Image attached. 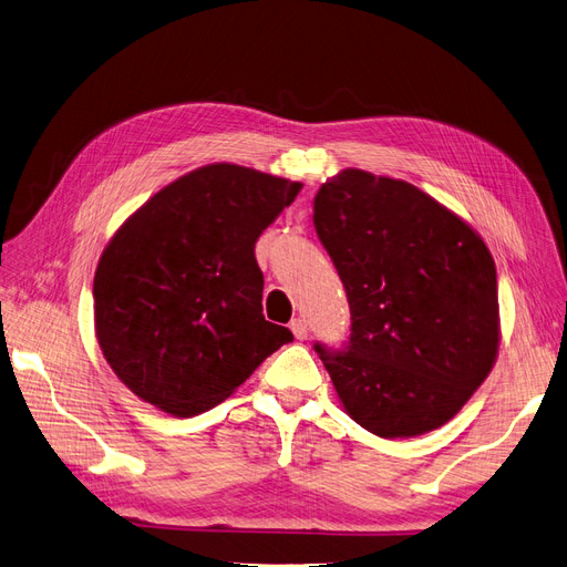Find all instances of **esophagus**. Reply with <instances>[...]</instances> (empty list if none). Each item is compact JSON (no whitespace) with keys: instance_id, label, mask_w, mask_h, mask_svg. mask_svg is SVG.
Returning a JSON list of instances; mask_svg holds the SVG:
<instances>
[{"instance_id":"34e87169","label":"esophagus","mask_w":567,"mask_h":567,"mask_svg":"<svg viewBox=\"0 0 567 567\" xmlns=\"http://www.w3.org/2000/svg\"><path fill=\"white\" fill-rule=\"evenodd\" d=\"M289 329H291V333H293V338H297V340H306L308 338V324H306V319H301V317L291 319Z\"/></svg>"}]
</instances>
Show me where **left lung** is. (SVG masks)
Listing matches in <instances>:
<instances>
[{
	"mask_svg": "<svg viewBox=\"0 0 567 567\" xmlns=\"http://www.w3.org/2000/svg\"><path fill=\"white\" fill-rule=\"evenodd\" d=\"M312 219L350 301L348 348L315 344L344 412L389 440L447 424L498 357L486 243L420 187L361 168L319 187Z\"/></svg>",
	"mask_w": 567,
	"mask_h": 567,
	"instance_id": "8db88e82",
	"label": "left lung"
}]
</instances>
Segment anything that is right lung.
I'll return each mask as SVG.
<instances>
[{
    "label": "right lung",
    "instance_id": "1",
    "mask_svg": "<svg viewBox=\"0 0 567 567\" xmlns=\"http://www.w3.org/2000/svg\"><path fill=\"white\" fill-rule=\"evenodd\" d=\"M301 183L229 162L189 171L113 234L94 274V333L120 382L174 416L202 414L293 336L261 315V231Z\"/></svg>",
    "mask_w": 567,
    "mask_h": 567
}]
</instances>
